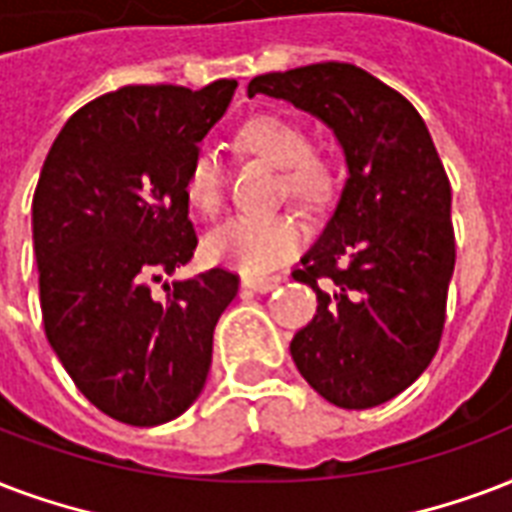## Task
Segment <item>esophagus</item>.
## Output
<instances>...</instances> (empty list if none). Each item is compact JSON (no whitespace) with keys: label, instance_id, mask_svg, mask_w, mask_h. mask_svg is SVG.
Returning <instances> with one entry per match:
<instances>
[{"label":"esophagus","instance_id":"34e87169","mask_svg":"<svg viewBox=\"0 0 512 512\" xmlns=\"http://www.w3.org/2000/svg\"><path fill=\"white\" fill-rule=\"evenodd\" d=\"M244 287L252 292H271L282 284V276H268V279H257V276H244Z\"/></svg>","mask_w":512,"mask_h":512}]
</instances>
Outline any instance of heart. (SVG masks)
<instances>
[{
    "instance_id": "obj_1",
    "label": "heart",
    "mask_w": 512,
    "mask_h": 512,
    "mask_svg": "<svg viewBox=\"0 0 512 512\" xmlns=\"http://www.w3.org/2000/svg\"><path fill=\"white\" fill-rule=\"evenodd\" d=\"M244 152L282 169V193L308 212L325 209L335 198L338 177L325 155L314 152V136L300 120L287 115H257L236 134ZM225 193V169L209 147L195 152L185 174V198L190 209L214 217ZM306 244V230L292 214H239L214 228L204 241L206 257L247 276L279 268Z\"/></svg>"
}]
</instances>
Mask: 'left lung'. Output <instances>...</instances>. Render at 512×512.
<instances>
[{
    "label": "left lung",
    "instance_id": "left-lung-1",
    "mask_svg": "<svg viewBox=\"0 0 512 512\" xmlns=\"http://www.w3.org/2000/svg\"><path fill=\"white\" fill-rule=\"evenodd\" d=\"M247 93L325 120L349 166L325 233L292 271L319 300L292 338V360L327 403H386L427 370L446 325L456 241L432 136L403 93L354 64L260 74Z\"/></svg>",
    "mask_w": 512,
    "mask_h": 512
}]
</instances>
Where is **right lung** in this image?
Here are the masks:
<instances>
[{
    "instance_id": "add662e5",
    "label": "right lung",
    "mask_w": 512,
    "mask_h": 512,
    "mask_svg": "<svg viewBox=\"0 0 512 512\" xmlns=\"http://www.w3.org/2000/svg\"><path fill=\"white\" fill-rule=\"evenodd\" d=\"M233 91L236 80L104 93L66 120L34 190L45 335L74 386L131 427L193 405L217 319L239 292L225 268L152 292L158 273L190 263L198 247L185 174Z\"/></svg>"
}]
</instances>
